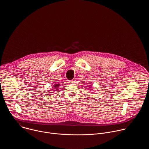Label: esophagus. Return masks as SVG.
<instances>
[{
  "label": "esophagus",
  "instance_id": "1",
  "mask_svg": "<svg viewBox=\"0 0 149 149\" xmlns=\"http://www.w3.org/2000/svg\"><path fill=\"white\" fill-rule=\"evenodd\" d=\"M69 82H70V83H71V84H74V83L75 82V80H74V79H72V80H70Z\"/></svg>",
  "mask_w": 149,
  "mask_h": 149
}]
</instances>
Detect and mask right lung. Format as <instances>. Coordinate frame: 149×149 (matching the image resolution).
<instances>
[{
	"mask_svg": "<svg viewBox=\"0 0 149 149\" xmlns=\"http://www.w3.org/2000/svg\"><path fill=\"white\" fill-rule=\"evenodd\" d=\"M58 86H60V85H59V84H56L54 85V86H53V87H54L56 89H57ZM55 90H56V89H55Z\"/></svg>",
	"mask_w": 149,
	"mask_h": 149,
	"instance_id": "add662e5",
	"label": "right lung"
}]
</instances>
